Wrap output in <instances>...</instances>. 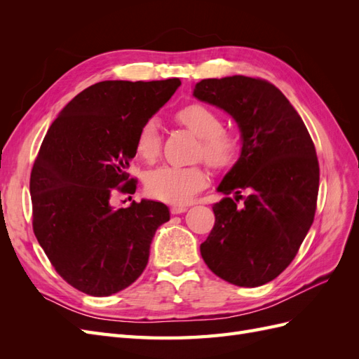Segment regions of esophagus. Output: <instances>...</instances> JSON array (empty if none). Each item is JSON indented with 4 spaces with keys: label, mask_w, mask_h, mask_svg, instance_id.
<instances>
[{
    "label": "esophagus",
    "mask_w": 359,
    "mask_h": 359,
    "mask_svg": "<svg viewBox=\"0 0 359 359\" xmlns=\"http://www.w3.org/2000/svg\"><path fill=\"white\" fill-rule=\"evenodd\" d=\"M187 211V206H181V205H175L170 208L172 214H181V212H186Z\"/></svg>",
    "instance_id": "34e87169"
}]
</instances>
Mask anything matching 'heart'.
<instances>
[{
	"mask_svg": "<svg viewBox=\"0 0 359 359\" xmlns=\"http://www.w3.org/2000/svg\"><path fill=\"white\" fill-rule=\"evenodd\" d=\"M177 123L201 139L198 156L215 169L231 168L241 153V140L223 128L220 115L202 103H190L175 114ZM135 153L147 163H154L161 153V135L156 119H147L135 136ZM206 184L208 172L202 166H163L149 172L145 189L151 198L168 203H186Z\"/></svg>",
	"mask_w": 359,
	"mask_h": 359,
	"instance_id": "obj_1",
	"label": "heart"
}]
</instances>
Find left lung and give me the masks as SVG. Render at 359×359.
<instances>
[{
	"label": "left lung",
	"mask_w": 359,
	"mask_h": 359,
	"mask_svg": "<svg viewBox=\"0 0 359 359\" xmlns=\"http://www.w3.org/2000/svg\"><path fill=\"white\" fill-rule=\"evenodd\" d=\"M193 95L232 115L243 137L240 158L217 189L235 193V199L212 206L215 223L201 255L229 283L262 286L290 265L314 220L316 149L298 112L265 79H203ZM243 189L250 191L247 198ZM240 198L245 199L241 205Z\"/></svg>",
	"instance_id": "left-lung-1"
}]
</instances>
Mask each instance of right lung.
I'll list each match as a JSON object with an SVG mask.
<instances>
[{
	"mask_svg": "<svg viewBox=\"0 0 359 359\" xmlns=\"http://www.w3.org/2000/svg\"><path fill=\"white\" fill-rule=\"evenodd\" d=\"M181 81H103L79 93L49 127L29 178L32 231L52 266L86 295L109 297L144 273L165 203L132 202L114 210L130 178L137 128Z\"/></svg>",
	"mask_w": 359,
	"mask_h": 359,
	"instance_id": "add662e5",
	"label": "right lung"
}]
</instances>
